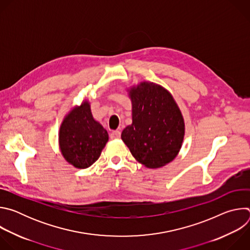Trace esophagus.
Masks as SVG:
<instances>
[{
    "mask_svg": "<svg viewBox=\"0 0 250 250\" xmlns=\"http://www.w3.org/2000/svg\"><path fill=\"white\" fill-rule=\"evenodd\" d=\"M121 137V131L120 130H114L111 132V138L112 139H119Z\"/></svg>",
    "mask_w": 250,
    "mask_h": 250,
    "instance_id": "34e87169",
    "label": "esophagus"
}]
</instances>
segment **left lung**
Listing matches in <instances>:
<instances>
[{
    "label": "left lung",
    "mask_w": 250,
    "mask_h": 250,
    "mask_svg": "<svg viewBox=\"0 0 250 250\" xmlns=\"http://www.w3.org/2000/svg\"><path fill=\"white\" fill-rule=\"evenodd\" d=\"M131 101V125L122 139L146 168H160L179 153L185 136L183 115L172 94L159 84L142 81L126 89Z\"/></svg>",
    "instance_id": "8db88e82"
}]
</instances>
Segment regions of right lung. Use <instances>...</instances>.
Returning a JSON list of instances; mask_svg holds the SVG:
<instances>
[{
  "label": "right lung",
  "instance_id": "obj_1",
  "mask_svg": "<svg viewBox=\"0 0 250 250\" xmlns=\"http://www.w3.org/2000/svg\"><path fill=\"white\" fill-rule=\"evenodd\" d=\"M108 140V131L94 119L88 100L68 112L58 133L62 156L78 169L88 168L96 162Z\"/></svg>",
  "mask_w": 250,
  "mask_h": 250
}]
</instances>
